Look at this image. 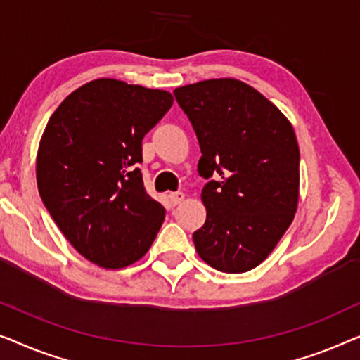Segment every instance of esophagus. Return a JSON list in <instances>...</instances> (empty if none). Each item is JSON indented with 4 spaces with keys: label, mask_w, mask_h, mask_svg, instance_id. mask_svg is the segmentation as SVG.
<instances>
[{
    "label": "esophagus",
    "mask_w": 360,
    "mask_h": 360,
    "mask_svg": "<svg viewBox=\"0 0 360 360\" xmlns=\"http://www.w3.org/2000/svg\"><path fill=\"white\" fill-rule=\"evenodd\" d=\"M168 197H169V202H171V204H173V205H178V204H181L182 200H184L186 194H184V192L178 191V192H171V194H169Z\"/></svg>",
    "instance_id": "34e87169"
}]
</instances>
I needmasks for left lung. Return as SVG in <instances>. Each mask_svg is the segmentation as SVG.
Instances as JSON below:
<instances>
[{"label":"left lung","mask_w":360,"mask_h":360,"mask_svg":"<svg viewBox=\"0 0 360 360\" xmlns=\"http://www.w3.org/2000/svg\"><path fill=\"white\" fill-rule=\"evenodd\" d=\"M174 98L199 140L197 171L209 179L200 195L207 220L192 235L195 250L217 271H251L274 250L297 212L295 131L259 91L233 78L181 86Z\"/></svg>","instance_id":"obj_1"}]
</instances>
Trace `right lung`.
I'll list each match as a JSON object with an SVG mask.
<instances>
[{
    "label": "right lung",
    "mask_w": 360,
    "mask_h": 360,
    "mask_svg": "<svg viewBox=\"0 0 360 360\" xmlns=\"http://www.w3.org/2000/svg\"><path fill=\"white\" fill-rule=\"evenodd\" d=\"M173 105L168 91L112 78L73 91L49 119L37 187L55 224L86 259L120 269L146 255L165 207L143 187L141 140Z\"/></svg>",
    "instance_id": "right-lung-1"
}]
</instances>
